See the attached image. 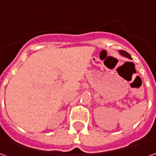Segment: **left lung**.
<instances>
[{"label": "left lung", "mask_w": 156, "mask_h": 156, "mask_svg": "<svg viewBox=\"0 0 156 156\" xmlns=\"http://www.w3.org/2000/svg\"><path fill=\"white\" fill-rule=\"evenodd\" d=\"M119 53H120L122 56L125 57V58H129V59H131V56L128 53L127 51H124V50H119Z\"/></svg>", "instance_id": "left-lung-1"}]
</instances>
